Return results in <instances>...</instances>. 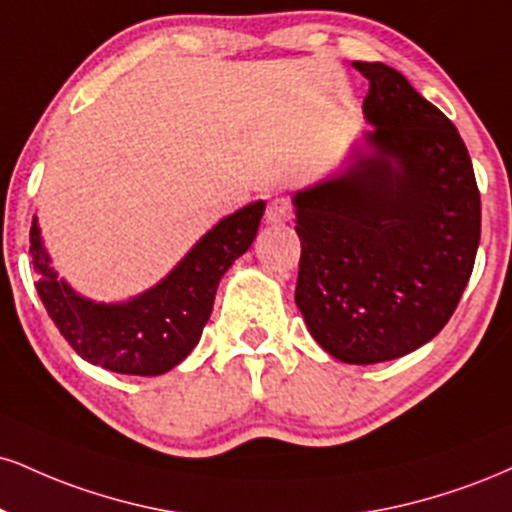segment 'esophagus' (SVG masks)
<instances>
[{
    "label": "esophagus",
    "instance_id": "esophagus-1",
    "mask_svg": "<svg viewBox=\"0 0 512 512\" xmlns=\"http://www.w3.org/2000/svg\"><path fill=\"white\" fill-rule=\"evenodd\" d=\"M293 217V202L286 195H276L267 205V221L269 224H283Z\"/></svg>",
    "mask_w": 512,
    "mask_h": 512
}]
</instances>
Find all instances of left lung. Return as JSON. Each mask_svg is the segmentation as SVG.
<instances>
[{"mask_svg":"<svg viewBox=\"0 0 512 512\" xmlns=\"http://www.w3.org/2000/svg\"><path fill=\"white\" fill-rule=\"evenodd\" d=\"M355 69L369 80L362 107L377 155L295 195V303L326 353L374 365L424 346L453 317L477 257L482 200L451 119L391 66Z\"/></svg>","mask_w":512,"mask_h":512,"instance_id":"1","label":"left lung"}]
</instances>
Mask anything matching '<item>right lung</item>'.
<instances>
[{
    "label": "right lung",
    "instance_id": "1",
    "mask_svg": "<svg viewBox=\"0 0 512 512\" xmlns=\"http://www.w3.org/2000/svg\"><path fill=\"white\" fill-rule=\"evenodd\" d=\"M264 202L219 221L159 286L126 305H95L57 279L42 248L38 219L30 226L35 288L59 334L83 360L119 374L169 372L200 341L214 293L260 229Z\"/></svg>",
    "mask_w": 512,
    "mask_h": 512
}]
</instances>
